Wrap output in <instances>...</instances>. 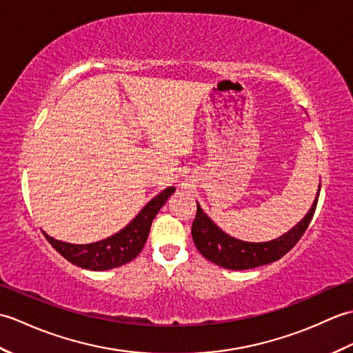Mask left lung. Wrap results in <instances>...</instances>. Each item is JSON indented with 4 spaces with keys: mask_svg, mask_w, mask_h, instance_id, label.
Wrapping results in <instances>:
<instances>
[{
    "mask_svg": "<svg viewBox=\"0 0 353 353\" xmlns=\"http://www.w3.org/2000/svg\"><path fill=\"white\" fill-rule=\"evenodd\" d=\"M319 194L320 186L316 200L301 223H297L287 234L267 243H247L228 235L209 219L197 201V214L191 229L194 244L206 259L224 268L249 270L267 265L270 262L281 259L299 243L316 212Z\"/></svg>",
    "mask_w": 353,
    "mask_h": 353,
    "instance_id": "1",
    "label": "left lung"
}]
</instances>
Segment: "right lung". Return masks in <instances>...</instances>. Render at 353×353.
I'll return each instance as SVG.
<instances>
[{"label": "right lung", "instance_id": "add662e5", "mask_svg": "<svg viewBox=\"0 0 353 353\" xmlns=\"http://www.w3.org/2000/svg\"><path fill=\"white\" fill-rule=\"evenodd\" d=\"M174 190V186L163 190L159 196L150 200L124 229L106 239H101V241L91 244H70L51 238L45 232L42 234L65 259H68L71 264L77 267L103 272V270L124 265L141 253L156 214L159 212V209L165 205V201L168 200Z\"/></svg>", "mask_w": 353, "mask_h": 353}]
</instances>
